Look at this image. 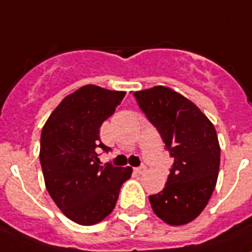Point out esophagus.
Wrapping results in <instances>:
<instances>
[{"label": "esophagus", "mask_w": 252, "mask_h": 252, "mask_svg": "<svg viewBox=\"0 0 252 252\" xmlns=\"http://www.w3.org/2000/svg\"><path fill=\"white\" fill-rule=\"evenodd\" d=\"M147 171V168H145V167H137V168H134V172L135 173H136V175H143L144 172Z\"/></svg>", "instance_id": "1"}]
</instances>
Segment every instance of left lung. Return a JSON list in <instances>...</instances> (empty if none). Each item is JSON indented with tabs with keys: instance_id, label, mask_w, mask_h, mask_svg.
<instances>
[{
	"instance_id": "left-lung-1",
	"label": "left lung",
	"mask_w": 252,
	"mask_h": 252,
	"mask_svg": "<svg viewBox=\"0 0 252 252\" xmlns=\"http://www.w3.org/2000/svg\"><path fill=\"white\" fill-rule=\"evenodd\" d=\"M134 95L173 158L164 189L149 196L153 212L169 225L188 224L203 212L216 189L220 147L214 125L195 103L168 87Z\"/></svg>"
}]
</instances>
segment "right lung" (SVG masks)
<instances>
[{
    "mask_svg": "<svg viewBox=\"0 0 252 252\" xmlns=\"http://www.w3.org/2000/svg\"><path fill=\"white\" fill-rule=\"evenodd\" d=\"M126 92L84 85L51 113L40 135L39 159L48 193L64 216L81 225L102 222L115 209L131 167L100 165L99 128Z\"/></svg>",
    "mask_w": 252,
    "mask_h": 252,
    "instance_id": "right-lung-1",
    "label": "right lung"
}]
</instances>
